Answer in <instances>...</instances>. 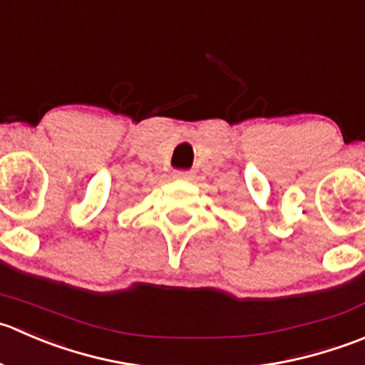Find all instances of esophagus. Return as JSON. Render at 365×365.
Here are the masks:
<instances>
[{
    "label": "esophagus",
    "instance_id": "obj_1",
    "mask_svg": "<svg viewBox=\"0 0 365 365\" xmlns=\"http://www.w3.org/2000/svg\"><path fill=\"white\" fill-rule=\"evenodd\" d=\"M193 178V172L190 170H174V179H181V181H190Z\"/></svg>",
    "mask_w": 365,
    "mask_h": 365
}]
</instances>
